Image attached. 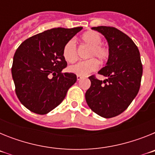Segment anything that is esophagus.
Segmentation results:
<instances>
[{"instance_id":"34e87169","label":"esophagus","mask_w":155,"mask_h":155,"mask_svg":"<svg viewBox=\"0 0 155 155\" xmlns=\"http://www.w3.org/2000/svg\"><path fill=\"white\" fill-rule=\"evenodd\" d=\"M82 78H83V77L81 76V75H78V76H77V80H78V81L81 80Z\"/></svg>"}]
</instances>
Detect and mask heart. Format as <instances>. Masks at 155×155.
I'll return each instance as SVG.
<instances>
[{"label":"heart","instance_id":"obj_1","mask_svg":"<svg viewBox=\"0 0 155 155\" xmlns=\"http://www.w3.org/2000/svg\"><path fill=\"white\" fill-rule=\"evenodd\" d=\"M81 42L90 46L87 52L88 58L94 57L100 62H104L108 59L109 51L108 48L102 45V37L95 31H88L81 36ZM63 55L66 61L73 63L78 59V51L74 40L71 39L65 44L63 50ZM98 68V63L95 59H88L87 61H79L69 67V71L75 74L84 76L96 71Z\"/></svg>","mask_w":155,"mask_h":155}]
</instances>
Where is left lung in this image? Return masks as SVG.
<instances>
[{"instance_id":"left-lung-1","label":"left lung","mask_w":155,"mask_h":155,"mask_svg":"<svg viewBox=\"0 0 155 155\" xmlns=\"http://www.w3.org/2000/svg\"><path fill=\"white\" fill-rule=\"evenodd\" d=\"M101 32L109 44L106 65L98 74L107 79L100 81L90 76L91 86L85 93L90 109L104 118L121 114L137 96L143 74L140 52L134 41L114 27H93Z\"/></svg>"}]
</instances>
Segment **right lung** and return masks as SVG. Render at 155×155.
Here are the masks:
<instances>
[{
    "instance_id": "obj_1",
    "label": "right lung",
    "mask_w": 155,
    "mask_h": 155,
    "mask_svg": "<svg viewBox=\"0 0 155 155\" xmlns=\"http://www.w3.org/2000/svg\"><path fill=\"white\" fill-rule=\"evenodd\" d=\"M81 29L52 28L30 37L18 46L14 55L12 78L17 97L28 110L46 114L63 102L76 82V74L61 72L68 65L63 50Z\"/></svg>"
}]
</instances>
